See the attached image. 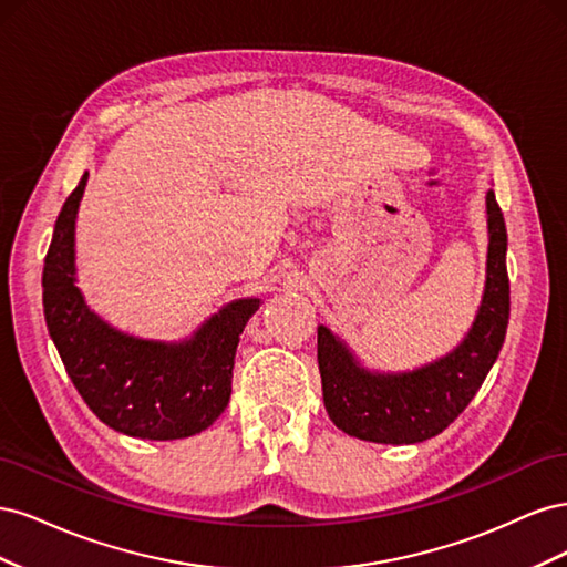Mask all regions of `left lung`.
<instances>
[{
    "mask_svg": "<svg viewBox=\"0 0 567 567\" xmlns=\"http://www.w3.org/2000/svg\"><path fill=\"white\" fill-rule=\"evenodd\" d=\"M483 300L458 346L411 371H375L329 326L317 329L323 406L342 433L379 444H416L440 435L487 379L504 346L511 298L506 225L489 188Z\"/></svg>",
    "mask_w": 567,
    "mask_h": 567,
    "instance_id": "8db88e82",
    "label": "left lung"
}]
</instances>
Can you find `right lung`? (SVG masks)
Listing matches in <instances>:
<instances>
[{
	"mask_svg": "<svg viewBox=\"0 0 567 567\" xmlns=\"http://www.w3.org/2000/svg\"><path fill=\"white\" fill-rule=\"evenodd\" d=\"M90 173L65 198L42 271L51 340L82 400L113 431L142 440H182L210 427L231 398L234 357L260 298L219 307L182 340L115 329L78 286L75 219Z\"/></svg>",
	"mask_w": 567,
	"mask_h": 567,
	"instance_id": "right-lung-1",
	"label": "right lung"
}]
</instances>
